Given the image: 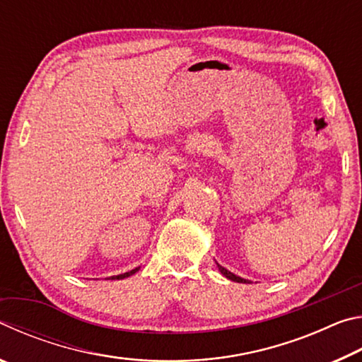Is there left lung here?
<instances>
[{
	"mask_svg": "<svg viewBox=\"0 0 362 362\" xmlns=\"http://www.w3.org/2000/svg\"><path fill=\"white\" fill-rule=\"evenodd\" d=\"M217 267H218V269H220V273H222L225 278H228V279H231V281H236V283H246V284L249 283L247 279H243V278H240V276H236V274H233L231 272H228V269L223 268L222 265H218V263H217Z\"/></svg>",
	"mask_w": 362,
	"mask_h": 362,
	"instance_id": "8db88e82",
	"label": "left lung"
}]
</instances>
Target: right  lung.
<instances>
[{"instance_id":"right-lung-1","label":"right lung","mask_w":362,"mask_h":362,"mask_svg":"<svg viewBox=\"0 0 362 362\" xmlns=\"http://www.w3.org/2000/svg\"><path fill=\"white\" fill-rule=\"evenodd\" d=\"M139 268H136V269H131V272H127V273H122V274H118V276H112V279H124V278H127V276H131V274H134L137 272Z\"/></svg>"}]
</instances>
